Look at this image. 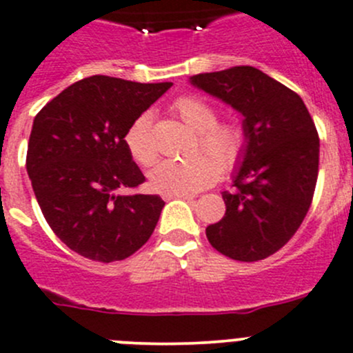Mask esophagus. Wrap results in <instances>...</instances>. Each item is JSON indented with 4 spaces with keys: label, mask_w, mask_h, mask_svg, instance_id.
<instances>
[{
    "label": "esophagus",
    "mask_w": 353,
    "mask_h": 353,
    "mask_svg": "<svg viewBox=\"0 0 353 353\" xmlns=\"http://www.w3.org/2000/svg\"><path fill=\"white\" fill-rule=\"evenodd\" d=\"M163 200H172V198H184V200H191L193 194L190 193H163L162 194Z\"/></svg>",
    "instance_id": "34e87169"
}]
</instances>
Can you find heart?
<instances>
[{"label": "heart", "instance_id": "obj_1", "mask_svg": "<svg viewBox=\"0 0 353 353\" xmlns=\"http://www.w3.org/2000/svg\"><path fill=\"white\" fill-rule=\"evenodd\" d=\"M170 108L184 124L196 131L194 152L200 153L184 160H162L150 172V183L163 193H196L221 177L222 167L232 170L238 165L246 146L245 129L238 121H217V110L194 94L176 98ZM124 143L136 163L150 167L155 162L159 148L148 114L139 115L129 125Z\"/></svg>", "mask_w": 353, "mask_h": 353}]
</instances>
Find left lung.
I'll use <instances>...</instances> for the list:
<instances>
[{
	"label": "left lung",
	"mask_w": 353,
	"mask_h": 353,
	"mask_svg": "<svg viewBox=\"0 0 353 353\" xmlns=\"http://www.w3.org/2000/svg\"><path fill=\"white\" fill-rule=\"evenodd\" d=\"M191 82L241 112L246 148L225 214L207 228L210 245L239 262L268 259L299 231L312 203L319 172V134L302 98L248 65Z\"/></svg>",
	"instance_id": "obj_1"
}]
</instances>
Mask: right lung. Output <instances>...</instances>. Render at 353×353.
Segmentation results:
<instances>
[{"instance_id":"add662e5","label":"right lung","mask_w":353,"mask_h":353,"mask_svg":"<svg viewBox=\"0 0 353 353\" xmlns=\"http://www.w3.org/2000/svg\"><path fill=\"white\" fill-rule=\"evenodd\" d=\"M170 85L93 75L68 85L34 119L27 174L51 231L72 252L108 263L131 256L152 236L165 201L134 191L146 179L124 134ZM125 187L133 193H118Z\"/></svg>"}]
</instances>
